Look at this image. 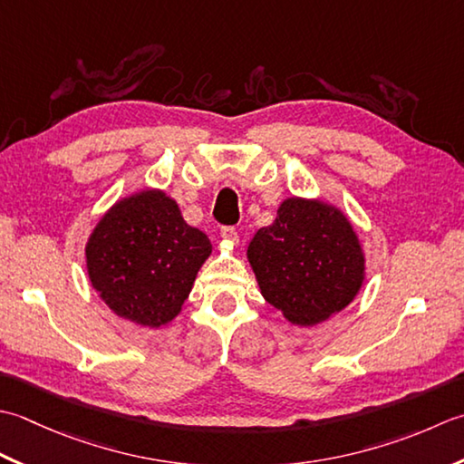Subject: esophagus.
Masks as SVG:
<instances>
[{"instance_id": "1", "label": "esophagus", "mask_w": 464, "mask_h": 464, "mask_svg": "<svg viewBox=\"0 0 464 464\" xmlns=\"http://www.w3.org/2000/svg\"><path fill=\"white\" fill-rule=\"evenodd\" d=\"M220 236H222V240L228 242L230 246L238 244V232H236V228H232V226H226V228H222Z\"/></svg>"}]
</instances>
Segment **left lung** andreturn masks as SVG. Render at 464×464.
Here are the masks:
<instances>
[{
  "label": "left lung",
  "instance_id": "obj_1",
  "mask_svg": "<svg viewBox=\"0 0 464 464\" xmlns=\"http://www.w3.org/2000/svg\"><path fill=\"white\" fill-rule=\"evenodd\" d=\"M264 300L310 328L344 310L366 280V254L348 216L323 198L290 196L246 250Z\"/></svg>",
  "mask_w": 464,
  "mask_h": 464
}]
</instances>
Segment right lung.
<instances>
[{"label": "right lung", "mask_w": 464, "mask_h": 464, "mask_svg": "<svg viewBox=\"0 0 464 464\" xmlns=\"http://www.w3.org/2000/svg\"><path fill=\"white\" fill-rule=\"evenodd\" d=\"M210 254L208 236L186 224L174 198L144 188L120 198L93 226L86 268L92 288L113 314L160 328L182 312Z\"/></svg>", "instance_id": "right-lung-1"}]
</instances>
